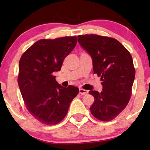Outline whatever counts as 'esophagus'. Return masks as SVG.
<instances>
[{"instance_id":"esophagus-1","label":"esophagus","mask_w":150,"mask_h":150,"mask_svg":"<svg viewBox=\"0 0 150 150\" xmlns=\"http://www.w3.org/2000/svg\"><path fill=\"white\" fill-rule=\"evenodd\" d=\"M79 93L81 95H86L88 93V91L83 89H79Z\"/></svg>"}]
</instances>
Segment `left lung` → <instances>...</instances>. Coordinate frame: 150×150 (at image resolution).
Here are the masks:
<instances>
[{"label":"left lung","mask_w":150,"mask_h":150,"mask_svg":"<svg viewBox=\"0 0 150 150\" xmlns=\"http://www.w3.org/2000/svg\"><path fill=\"white\" fill-rule=\"evenodd\" d=\"M78 42L89 54L94 74L101 76L102 91L91 90L94 97L90 110L96 118L104 122L116 117L128 104L135 77L132 56L114 38L98 35L78 36Z\"/></svg>","instance_id":"obj_1"}]
</instances>
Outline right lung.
Instances as JSON below:
<instances>
[{"label":"right lung","mask_w":150,"mask_h":150,"mask_svg":"<svg viewBox=\"0 0 150 150\" xmlns=\"http://www.w3.org/2000/svg\"><path fill=\"white\" fill-rule=\"evenodd\" d=\"M76 37L40 40L22 55L18 85L26 108L46 125L58 124L65 117L79 89L63 87L52 73L61 70L63 60L74 48Z\"/></svg>","instance_id":"add662e5"}]
</instances>
